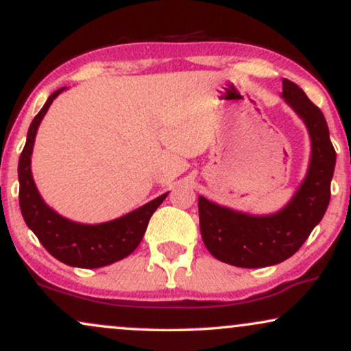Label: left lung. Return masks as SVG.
I'll use <instances>...</instances> for the list:
<instances>
[{
  "instance_id": "8db88e82",
  "label": "left lung",
  "mask_w": 351,
  "mask_h": 351,
  "mask_svg": "<svg viewBox=\"0 0 351 351\" xmlns=\"http://www.w3.org/2000/svg\"><path fill=\"white\" fill-rule=\"evenodd\" d=\"M282 97L305 121L311 138L306 178L281 212L252 217L199 197L204 244L215 258L239 268H263L287 260L324 217L330 200L335 149L324 115L295 83L284 78Z\"/></svg>"
}]
</instances>
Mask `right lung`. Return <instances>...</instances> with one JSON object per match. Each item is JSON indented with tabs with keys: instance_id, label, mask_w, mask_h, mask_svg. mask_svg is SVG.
Returning a JSON list of instances; mask_svg holds the SVG:
<instances>
[{
	"instance_id": "right-lung-1",
	"label": "right lung",
	"mask_w": 351,
	"mask_h": 351,
	"mask_svg": "<svg viewBox=\"0 0 351 351\" xmlns=\"http://www.w3.org/2000/svg\"><path fill=\"white\" fill-rule=\"evenodd\" d=\"M65 90L59 88L48 97L27 133L25 147L19 158V204L27 226L35 232L38 241L54 258L77 268H101L128 256L141 242L147 223L167 194L151 200L125 215L101 224H82L60 217L43 202L32 178L30 157L40 121L48 112L51 102Z\"/></svg>"
}]
</instances>
